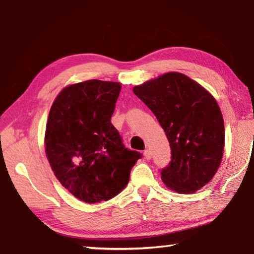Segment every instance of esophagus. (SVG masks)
I'll list each match as a JSON object with an SVG mask.
<instances>
[{"mask_svg": "<svg viewBox=\"0 0 254 254\" xmlns=\"http://www.w3.org/2000/svg\"><path fill=\"white\" fill-rule=\"evenodd\" d=\"M143 155H144V158L146 160H151V158H152V153H151L150 150H145L144 153H143Z\"/></svg>", "mask_w": 254, "mask_h": 254, "instance_id": "34e87169", "label": "esophagus"}]
</instances>
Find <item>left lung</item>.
I'll use <instances>...</instances> for the list:
<instances>
[{
  "label": "left lung",
  "instance_id": "8db88e82",
  "mask_svg": "<svg viewBox=\"0 0 254 254\" xmlns=\"http://www.w3.org/2000/svg\"><path fill=\"white\" fill-rule=\"evenodd\" d=\"M158 119L171 147V162L161 179L188 194L209 183L222 161L224 122L215 99L199 83L169 72L133 87Z\"/></svg>",
  "mask_w": 254,
  "mask_h": 254
}]
</instances>
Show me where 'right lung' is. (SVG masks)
<instances>
[{
    "mask_svg": "<svg viewBox=\"0 0 254 254\" xmlns=\"http://www.w3.org/2000/svg\"><path fill=\"white\" fill-rule=\"evenodd\" d=\"M121 83L89 80L68 85L51 107L45 153L60 183L86 203L108 201L127 186L141 158L123 145L111 123Z\"/></svg>",
    "mask_w": 254,
    "mask_h": 254,
    "instance_id": "obj_1",
    "label": "right lung"
}]
</instances>
